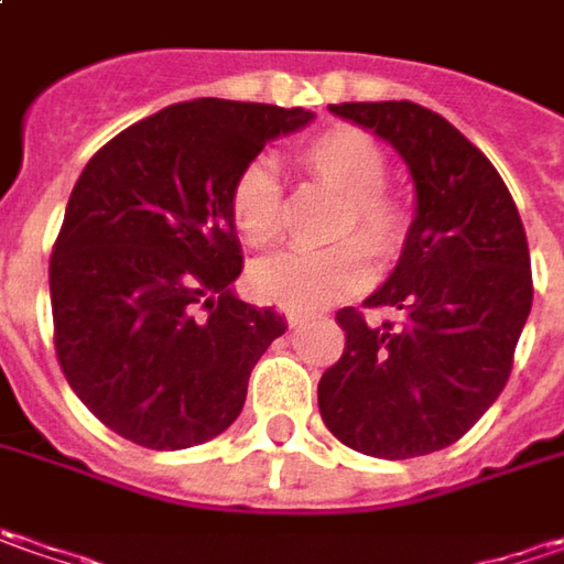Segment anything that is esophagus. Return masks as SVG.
Listing matches in <instances>:
<instances>
[{
  "label": "esophagus",
  "mask_w": 564,
  "mask_h": 564,
  "mask_svg": "<svg viewBox=\"0 0 564 564\" xmlns=\"http://www.w3.org/2000/svg\"><path fill=\"white\" fill-rule=\"evenodd\" d=\"M286 324H290V327H302V324H308V315H302V312H286Z\"/></svg>",
  "instance_id": "1"
}]
</instances>
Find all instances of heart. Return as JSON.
Here are the masks:
<instances>
[{"mask_svg":"<svg viewBox=\"0 0 564 564\" xmlns=\"http://www.w3.org/2000/svg\"><path fill=\"white\" fill-rule=\"evenodd\" d=\"M302 167L343 193L334 234H356L380 259L397 256L409 234V212L393 193L383 189L387 155L375 137L359 127H330L300 149ZM227 212L237 234L249 246L274 243L281 234L283 193L274 167L252 159L237 171L227 189ZM371 278V252L361 240H340L327 249H290L252 268L249 283L256 296L290 312H321L349 300Z\"/></svg>","mask_w":564,"mask_h":564,"instance_id":"b5f03b06","label":"heart"}]
</instances>
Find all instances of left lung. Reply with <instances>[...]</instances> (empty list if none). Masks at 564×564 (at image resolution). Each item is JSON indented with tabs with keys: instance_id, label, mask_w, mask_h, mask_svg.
Returning a JSON list of instances; mask_svg holds the SVG:
<instances>
[{
	"instance_id": "left-lung-1",
	"label": "left lung",
	"mask_w": 564,
	"mask_h": 564,
	"mask_svg": "<svg viewBox=\"0 0 564 564\" xmlns=\"http://www.w3.org/2000/svg\"><path fill=\"white\" fill-rule=\"evenodd\" d=\"M330 111L387 140L415 186L397 268L368 305L340 308L346 349L318 383L327 431L349 449L415 458L453 446L502 393L531 315V252L490 159L415 102H343Z\"/></svg>"
}]
</instances>
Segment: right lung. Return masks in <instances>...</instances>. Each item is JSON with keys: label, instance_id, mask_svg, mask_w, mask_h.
<instances>
[{"label": "right lung", "instance_id": "1", "mask_svg": "<svg viewBox=\"0 0 564 564\" xmlns=\"http://www.w3.org/2000/svg\"><path fill=\"white\" fill-rule=\"evenodd\" d=\"M305 108L193 99L108 140L70 189L50 259L55 352L115 434L189 449L243 412L246 383L286 330L234 293L243 271L227 189Z\"/></svg>", "mask_w": 564, "mask_h": 564}]
</instances>
